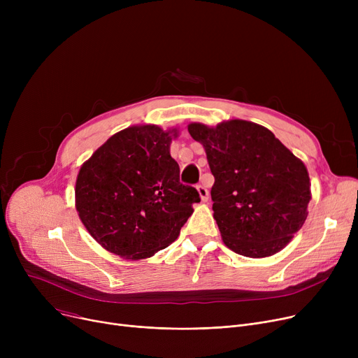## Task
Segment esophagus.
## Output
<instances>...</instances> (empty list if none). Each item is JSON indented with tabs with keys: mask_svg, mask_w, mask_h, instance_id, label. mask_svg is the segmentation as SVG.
Masks as SVG:
<instances>
[{
	"mask_svg": "<svg viewBox=\"0 0 358 358\" xmlns=\"http://www.w3.org/2000/svg\"><path fill=\"white\" fill-rule=\"evenodd\" d=\"M197 192H199V196H200L203 203H206V201L209 200V192H208V189H206L204 185H197Z\"/></svg>",
	"mask_w": 358,
	"mask_h": 358,
	"instance_id": "34e87169",
	"label": "esophagus"
}]
</instances>
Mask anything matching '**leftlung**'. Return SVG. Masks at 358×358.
Here are the masks:
<instances>
[{
	"mask_svg": "<svg viewBox=\"0 0 358 358\" xmlns=\"http://www.w3.org/2000/svg\"><path fill=\"white\" fill-rule=\"evenodd\" d=\"M215 177L213 217L223 243L250 258L271 257L303 227L310 180L302 159L271 130L248 120L190 123Z\"/></svg>",
	"mask_w": 358,
	"mask_h": 358,
	"instance_id": "1",
	"label": "left lung"
}]
</instances>
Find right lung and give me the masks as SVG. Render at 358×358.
Instances as JSON below:
<instances>
[{"instance_id":"1","label":"right lung","mask_w":358,"mask_h":358,"mask_svg":"<svg viewBox=\"0 0 358 358\" xmlns=\"http://www.w3.org/2000/svg\"><path fill=\"white\" fill-rule=\"evenodd\" d=\"M178 129L126 127L108 138L80 168L75 209L100 245L124 259L155 255L173 243L200 201L180 182L169 154Z\"/></svg>"}]
</instances>
